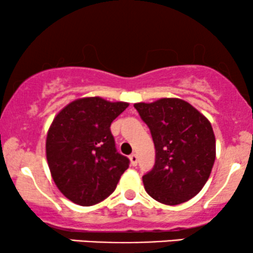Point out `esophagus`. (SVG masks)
Masks as SVG:
<instances>
[{"instance_id":"esophagus-1","label":"esophagus","mask_w":253,"mask_h":253,"mask_svg":"<svg viewBox=\"0 0 253 253\" xmlns=\"http://www.w3.org/2000/svg\"><path fill=\"white\" fill-rule=\"evenodd\" d=\"M129 161L133 167H136V164H138V157H136L135 153H132V155L129 156Z\"/></svg>"}]
</instances>
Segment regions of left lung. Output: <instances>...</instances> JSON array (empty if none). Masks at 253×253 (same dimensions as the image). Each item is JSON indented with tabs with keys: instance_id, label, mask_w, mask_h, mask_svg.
I'll list each match as a JSON object with an SVG mask.
<instances>
[{
	"instance_id": "8db88e82",
	"label": "left lung",
	"mask_w": 253,
	"mask_h": 253,
	"mask_svg": "<svg viewBox=\"0 0 253 253\" xmlns=\"http://www.w3.org/2000/svg\"><path fill=\"white\" fill-rule=\"evenodd\" d=\"M156 149L153 169L143 176L156 201L175 206L201 191L215 161V135L208 119L181 98L135 103Z\"/></svg>"
}]
</instances>
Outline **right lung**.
Instances as JSON below:
<instances>
[{
    "mask_svg": "<svg viewBox=\"0 0 253 253\" xmlns=\"http://www.w3.org/2000/svg\"><path fill=\"white\" fill-rule=\"evenodd\" d=\"M127 102L98 96L72 101L56 115L46 138L52 178L66 199L92 206L107 199L127 170L129 159L117 151L110 125Z\"/></svg>",
    "mask_w": 253,
    "mask_h": 253,
    "instance_id": "1",
    "label": "right lung"
}]
</instances>
